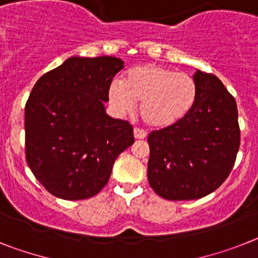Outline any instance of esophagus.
<instances>
[{
    "mask_svg": "<svg viewBox=\"0 0 258 258\" xmlns=\"http://www.w3.org/2000/svg\"><path fill=\"white\" fill-rule=\"evenodd\" d=\"M134 136H135V139H146L147 133L142 128H135L134 130Z\"/></svg>",
    "mask_w": 258,
    "mask_h": 258,
    "instance_id": "obj_1",
    "label": "esophagus"
}]
</instances>
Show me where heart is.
I'll list each match as a JSON object with an SVG mask.
<instances>
[{
  "mask_svg": "<svg viewBox=\"0 0 258 258\" xmlns=\"http://www.w3.org/2000/svg\"><path fill=\"white\" fill-rule=\"evenodd\" d=\"M198 98V84L187 73L157 64L128 69L123 81L109 86V101L120 114L140 103V116L153 128H164L182 120Z\"/></svg>",
  "mask_w": 258,
  "mask_h": 258,
  "instance_id": "obj_1",
  "label": "heart"
}]
</instances>
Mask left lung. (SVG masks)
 <instances>
[{"label":"left lung","instance_id":"obj_1","mask_svg":"<svg viewBox=\"0 0 258 258\" xmlns=\"http://www.w3.org/2000/svg\"><path fill=\"white\" fill-rule=\"evenodd\" d=\"M198 98L176 124L149 133L148 182L169 201L199 199L227 179L240 147L237 106L216 76L197 71Z\"/></svg>","mask_w":258,"mask_h":258}]
</instances>
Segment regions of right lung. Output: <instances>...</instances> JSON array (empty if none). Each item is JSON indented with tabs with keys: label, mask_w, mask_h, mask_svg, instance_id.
Returning a JSON list of instances; mask_svg holds the SVG:
<instances>
[{
	"label": "right lung",
	"mask_w": 258,
	"mask_h": 258,
	"mask_svg": "<svg viewBox=\"0 0 258 258\" xmlns=\"http://www.w3.org/2000/svg\"><path fill=\"white\" fill-rule=\"evenodd\" d=\"M123 69L112 56L71 57L36 81L25 106L26 160L52 196L88 199L109 182L115 159L134 143L127 120L105 111Z\"/></svg>",
	"instance_id": "right-lung-1"
}]
</instances>
